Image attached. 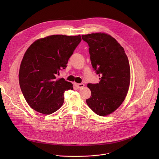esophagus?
<instances>
[{"mask_svg": "<svg viewBox=\"0 0 159 159\" xmlns=\"http://www.w3.org/2000/svg\"><path fill=\"white\" fill-rule=\"evenodd\" d=\"M74 85L76 87V88H80V89H81V88H83L84 86V84H83V83H80V84H78V83H74Z\"/></svg>", "mask_w": 159, "mask_h": 159, "instance_id": "1", "label": "esophagus"}]
</instances>
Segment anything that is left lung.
Listing matches in <instances>:
<instances>
[{"instance_id":"8db88e82","label":"left lung","mask_w":159,"mask_h":159,"mask_svg":"<svg viewBox=\"0 0 159 159\" xmlns=\"http://www.w3.org/2000/svg\"><path fill=\"white\" fill-rule=\"evenodd\" d=\"M89 46L91 64L101 76L99 83H89L91 97L86 103L97 115L113 113L125 100L130 81V68L125 51L115 39L105 33L82 35Z\"/></svg>"}]
</instances>
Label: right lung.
<instances>
[{"label": "right lung", "instance_id": "1", "mask_svg": "<svg viewBox=\"0 0 159 159\" xmlns=\"http://www.w3.org/2000/svg\"><path fill=\"white\" fill-rule=\"evenodd\" d=\"M81 41L80 35H54L34 42L25 51L19 71V82L29 105L36 111L50 114L64 102V92L73 84L64 78L56 80L67 67L68 59Z\"/></svg>", "mask_w": 159, "mask_h": 159}]
</instances>
